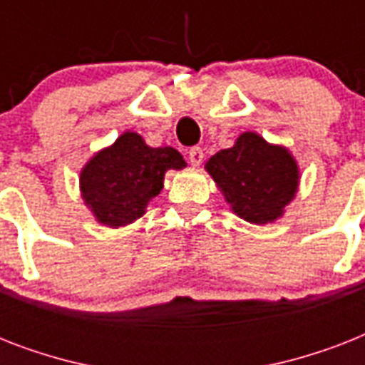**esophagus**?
I'll list each match as a JSON object with an SVG mask.
<instances>
[{
	"mask_svg": "<svg viewBox=\"0 0 365 365\" xmlns=\"http://www.w3.org/2000/svg\"><path fill=\"white\" fill-rule=\"evenodd\" d=\"M189 163L193 166H199L200 163H202V159H205V153H202V149L200 148H191L189 149Z\"/></svg>",
	"mask_w": 365,
	"mask_h": 365,
	"instance_id": "obj_1",
	"label": "esophagus"
}]
</instances>
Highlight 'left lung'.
<instances>
[{"label": "left lung", "instance_id": "8db88e82", "mask_svg": "<svg viewBox=\"0 0 365 365\" xmlns=\"http://www.w3.org/2000/svg\"><path fill=\"white\" fill-rule=\"evenodd\" d=\"M206 170L235 214L255 225L277 222L299 185L292 153L255 132H242L233 148L212 155Z\"/></svg>", "mask_w": 365, "mask_h": 365}]
</instances>
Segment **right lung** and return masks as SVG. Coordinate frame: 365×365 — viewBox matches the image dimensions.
Masks as SVG:
<instances>
[{
	"instance_id": "add662e5",
	"label": "right lung",
	"mask_w": 365,
	"mask_h": 365,
	"mask_svg": "<svg viewBox=\"0 0 365 365\" xmlns=\"http://www.w3.org/2000/svg\"><path fill=\"white\" fill-rule=\"evenodd\" d=\"M185 160L174 148H149L136 132H125L115 143L88 160L79 176L81 197L108 227H125L145 214L160 193L166 170H182Z\"/></svg>"
}]
</instances>
